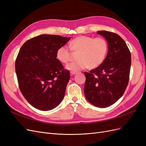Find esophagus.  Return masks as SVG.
Masks as SVG:
<instances>
[{
  "instance_id": "1",
  "label": "esophagus",
  "mask_w": 146,
  "mask_h": 146,
  "mask_svg": "<svg viewBox=\"0 0 146 146\" xmlns=\"http://www.w3.org/2000/svg\"><path fill=\"white\" fill-rule=\"evenodd\" d=\"M70 74H71L72 75H75L76 74H77V72H76V71H70Z\"/></svg>"
}]
</instances>
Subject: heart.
Here are the masks:
<instances>
[{"mask_svg":"<svg viewBox=\"0 0 146 146\" xmlns=\"http://www.w3.org/2000/svg\"><path fill=\"white\" fill-rule=\"evenodd\" d=\"M69 46L73 53H78L77 58L79 60L66 66V68L71 71L87 68H98L103 63L108 50V42L102 37L94 38L88 36H79L72 39ZM56 56L61 63L67 64L72 59V54L67 47L62 46L57 49Z\"/></svg>","mask_w":146,"mask_h":146,"instance_id":"obj_1","label":"heart"}]
</instances>
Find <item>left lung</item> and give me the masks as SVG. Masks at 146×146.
I'll list each match as a JSON object with an SVG mask.
<instances>
[{
  "mask_svg": "<svg viewBox=\"0 0 146 146\" xmlns=\"http://www.w3.org/2000/svg\"><path fill=\"white\" fill-rule=\"evenodd\" d=\"M97 33L107 39L108 52L100 66L84 72V93L91 104L105 108L115 103L124 93L129 80L131 54L125 42L117 34L105 30Z\"/></svg>",
  "mask_w": 146,
  "mask_h": 146,
  "instance_id": "obj_1",
  "label": "left lung"
}]
</instances>
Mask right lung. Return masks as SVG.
I'll return each instance as SVG.
<instances>
[{"instance_id":"1","label":"right lung","mask_w":146,"mask_h":146,"mask_svg":"<svg viewBox=\"0 0 146 146\" xmlns=\"http://www.w3.org/2000/svg\"><path fill=\"white\" fill-rule=\"evenodd\" d=\"M70 39L41 35L22 46L16 59V73L21 92L33 107L48 111L63 99L70 72L56 58V52Z\"/></svg>"}]
</instances>
